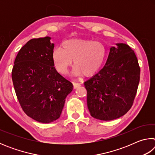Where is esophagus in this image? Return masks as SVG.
<instances>
[{"instance_id":"obj_1","label":"esophagus","mask_w":155,"mask_h":155,"mask_svg":"<svg viewBox=\"0 0 155 155\" xmlns=\"http://www.w3.org/2000/svg\"><path fill=\"white\" fill-rule=\"evenodd\" d=\"M81 85L79 83H73V87H74V89H76L79 87Z\"/></svg>"}]
</instances>
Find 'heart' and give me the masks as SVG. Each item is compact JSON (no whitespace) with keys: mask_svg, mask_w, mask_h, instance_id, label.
Listing matches in <instances>:
<instances>
[{"mask_svg":"<svg viewBox=\"0 0 155 155\" xmlns=\"http://www.w3.org/2000/svg\"><path fill=\"white\" fill-rule=\"evenodd\" d=\"M107 51L98 41L71 39L64 41L61 48H55L52 53L54 67L59 73L65 74L74 63V74L92 77L98 72L106 59Z\"/></svg>","mask_w":155,"mask_h":155,"instance_id":"heart-1","label":"heart"}]
</instances>
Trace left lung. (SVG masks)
Instances as JSON below:
<instances>
[{
  "mask_svg": "<svg viewBox=\"0 0 155 155\" xmlns=\"http://www.w3.org/2000/svg\"><path fill=\"white\" fill-rule=\"evenodd\" d=\"M111 47L103 69L84 83L89 111L94 118L109 121L127 114L137 91L140 68L127 44Z\"/></svg>",
  "mask_w": 155,
  "mask_h": 155,
  "instance_id": "8db88e82",
  "label": "left lung"
}]
</instances>
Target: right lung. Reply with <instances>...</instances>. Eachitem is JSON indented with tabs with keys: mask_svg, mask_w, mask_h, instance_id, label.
<instances>
[{
	"mask_svg": "<svg viewBox=\"0 0 155 155\" xmlns=\"http://www.w3.org/2000/svg\"><path fill=\"white\" fill-rule=\"evenodd\" d=\"M51 38H34L18 52L12 70L14 90L28 116L41 123L60 117L71 82L59 74L52 61L54 44Z\"/></svg>",
	"mask_w": 155,
	"mask_h": 155,
	"instance_id": "1",
	"label": "right lung"
}]
</instances>
